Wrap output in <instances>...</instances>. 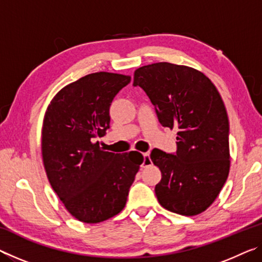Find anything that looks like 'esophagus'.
Listing matches in <instances>:
<instances>
[{"label": "esophagus", "mask_w": 262, "mask_h": 262, "mask_svg": "<svg viewBox=\"0 0 262 262\" xmlns=\"http://www.w3.org/2000/svg\"><path fill=\"white\" fill-rule=\"evenodd\" d=\"M143 163H142V167H144V166H148V165H150V164H151L152 162H151V159H150V154L149 152H145V154H143Z\"/></svg>", "instance_id": "obj_1"}]
</instances>
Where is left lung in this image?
Masks as SVG:
<instances>
[{
    "label": "left lung",
    "mask_w": 262,
    "mask_h": 262,
    "mask_svg": "<svg viewBox=\"0 0 262 262\" xmlns=\"http://www.w3.org/2000/svg\"><path fill=\"white\" fill-rule=\"evenodd\" d=\"M134 85L148 95L162 126L178 129L176 155H150L162 172L155 187L159 205L184 216L201 214L230 171L229 119L220 92L203 73L168 62L137 68Z\"/></svg>",
    "instance_id": "left-lung-1"
}]
</instances>
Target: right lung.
I'll return each instance as SVG.
<instances>
[{
    "mask_svg": "<svg viewBox=\"0 0 262 262\" xmlns=\"http://www.w3.org/2000/svg\"><path fill=\"white\" fill-rule=\"evenodd\" d=\"M130 76L99 72L62 88L47 106L41 154L48 181L70 215L104 222L126 206L143 163L139 151H106L95 140L110 128V106Z\"/></svg>",
    "mask_w": 262,
    "mask_h": 262,
    "instance_id": "right-lung-1",
    "label": "right lung"
}]
</instances>
